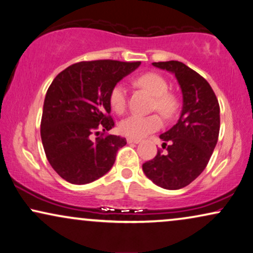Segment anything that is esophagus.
<instances>
[{
  "mask_svg": "<svg viewBox=\"0 0 253 253\" xmlns=\"http://www.w3.org/2000/svg\"><path fill=\"white\" fill-rule=\"evenodd\" d=\"M127 142L128 143H140V140H137V139H133V137H127Z\"/></svg>",
  "mask_w": 253,
  "mask_h": 253,
  "instance_id": "34e87169",
  "label": "esophagus"
}]
</instances>
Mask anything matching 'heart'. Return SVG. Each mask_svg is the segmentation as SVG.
I'll return each instance as SVG.
<instances>
[{"instance_id": "heart-1", "label": "heart", "mask_w": 253, "mask_h": 253, "mask_svg": "<svg viewBox=\"0 0 253 253\" xmlns=\"http://www.w3.org/2000/svg\"><path fill=\"white\" fill-rule=\"evenodd\" d=\"M135 84L145 88L147 92L154 97L153 107L158 110L165 118H171L178 110V100L172 93H169L168 84L164 77L158 73L148 72L137 77ZM110 105L116 113L121 114L126 110L127 105V88L123 83H118L112 87L110 92ZM161 118L156 114L152 116H129L121 120L119 130L124 135L133 139H142L148 134L156 132L161 128Z\"/></svg>"}]
</instances>
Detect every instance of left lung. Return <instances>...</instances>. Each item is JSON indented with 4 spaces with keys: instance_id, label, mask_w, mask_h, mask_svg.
<instances>
[{
    "instance_id": "1",
    "label": "left lung",
    "mask_w": 253,
    "mask_h": 253,
    "mask_svg": "<svg viewBox=\"0 0 253 253\" xmlns=\"http://www.w3.org/2000/svg\"><path fill=\"white\" fill-rule=\"evenodd\" d=\"M175 75L182 92V111L176 125L162 133L164 148L142 165L153 183L177 190L191 183L206 169L219 133V105L215 92L202 76L177 60L153 63Z\"/></svg>"
}]
</instances>
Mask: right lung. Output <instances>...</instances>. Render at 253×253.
Returning a JSON list of instances; mask_svg holds the SVG:
<instances>
[{"mask_svg": "<svg viewBox=\"0 0 253 253\" xmlns=\"http://www.w3.org/2000/svg\"><path fill=\"white\" fill-rule=\"evenodd\" d=\"M140 64L76 63L51 83L44 99L41 137L47 161L65 181L91 183L113 167L118 149L126 145V139L106 135L92 140L91 135L98 128L106 132L114 126L108 100L111 89Z\"/></svg>", "mask_w": 253, "mask_h": 253, "instance_id": "obj_1", "label": "right lung"}]
</instances>
